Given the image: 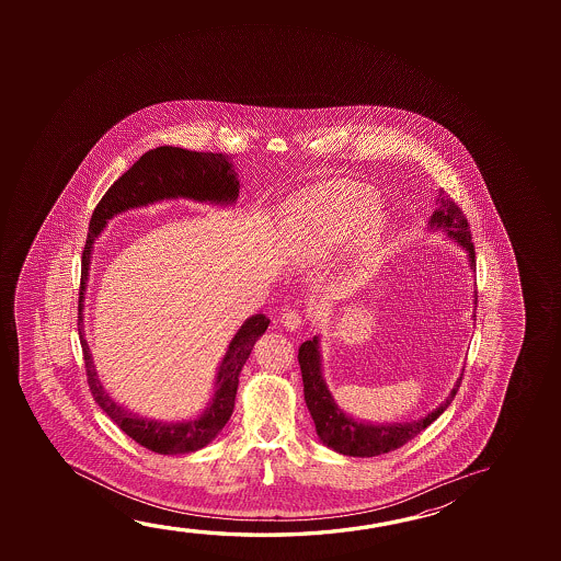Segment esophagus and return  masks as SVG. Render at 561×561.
<instances>
[{
	"mask_svg": "<svg viewBox=\"0 0 561 561\" xmlns=\"http://www.w3.org/2000/svg\"><path fill=\"white\" fill-rule=\"evenodd\" d=\"M279 322L284 324L287 331H297L304 324V314L297 309H285L282 317H279Z\"/></svg>",
	"mask_w": 561,
	"mask_h": 561,
	"instance_id": "obj_1",
	"label": "esophagus"
}]
</instances>
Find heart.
Returning <instances> with one entry per match:
<instances>
[{
	"mask_svg": "<svg viewBox=\"0 0 561 561\" xmlns=\"http://www.w3.org/2000/svg\"><path fill=\"white\" fill-rule=\"evenodd\" d=\"M305 215L314 219V227L305 237L307 244L324 249L348 239L376 217L374 195L356 185H336L319 199L305 203Z\"/></svg>",
	"mask_w": 561,
	"mask_h": 561,
	"instance_id": "heart-1",
	"label": "heart"
}]
</instances>
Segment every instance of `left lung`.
<instances>
[{"instance_id":"left-lung-1","label":"left lung","mask_w":561,"mask_h":561,"mask_svg":"<svg viewBox=\"0 0 561 561\" xmlns=\"http://www.w3.org/2000/svg\"><path fill=\"white\" fill-rule=\"evenodd\" d=\"M438 202H440L438 209L432 213L431 227L446 230L451 239L461 242V247L469 252L471 266L476 267V249L471 242V229L466 215L459 209L458 203L446 193H442ZM476 301H478V294H476ZM297 358L304 376L305 403L309 407V413L317 426V434L332 450L340 451L344 456H354V458H371V456L387 454L413 440L414 436H419L448 409L461 383V377H459L458 383L451 389L450 397L421 421L403 424H364L342 413L324 386L321 376L319 340L304 342L299 346Z\"/></svg>"}]
</instances>
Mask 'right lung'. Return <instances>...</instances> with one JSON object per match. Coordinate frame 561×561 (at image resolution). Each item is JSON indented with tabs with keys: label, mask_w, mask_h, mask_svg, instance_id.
Wrapping results in <instances>:
<instances>
[{
	"label": "right lung",
	"mask_w": 561,
	"mask_h": 561,
	"mask_svg": "<svg viewBox=\"0 0 561 561\" xmlns=\"http://www.w3.org/2000/svg\"><path fill=\"white\" fill-rule=\"evenodd\" d=\"M170 197H190L195 202L211 203L237 202L239 182L229 157L222 152H195L185 148L158 147L138 158L137 162L130 165L115 184L111 185L103 195L102 202L98 203V207L93 209L82 252V277H80V299H78V334L82 344L88 386L95 403L100 404L103 411L110 414L111 421L133 440L148 450L164 454V456L199 450L222 431V426L227 424L234 409L240 369L247 364L257 336L264 334L270 324V319L264 314H256V317H250L249 321L240 327L237 336L229 344L227 356L222 358L211 407L197 421L175 424L150 421L145 416L125 411L105 393L100 379L95 376L92 354L82 331L83 291H85L93 240L115 213L160 202V199H170Z\"/></svg>",
	"instance_id": "obj_1"
}]
</instances>
